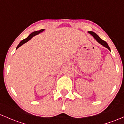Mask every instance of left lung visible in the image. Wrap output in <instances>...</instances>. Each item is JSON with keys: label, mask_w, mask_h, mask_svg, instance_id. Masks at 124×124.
<instances>
[{"label": "left lung", "mask_w": 124, "mask_h": 124, "mask_svg": "<svg viewBox=\"0 0 124 124\" xmlns=\"http://www.w3.org/2000/svg\"><path fill=\"white\" fill-rule=\"evenodd\" d=\"M88 33L89 34H90L91 36H93V38H94V39L96 40V41L98 43H99L101 45H103V46H104L105 48H106L107 49H108L110 51V47L109 46V45H108V43L106 42L105 41H104L103 40H102L100 37H99L96 33H95L93 32V31H88Z\"/></svg>", "instance_id": "obj_1"}]
</instances>
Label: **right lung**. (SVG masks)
<instances>
[{"instance_id": "1", "label": "right lung", "mask_w": 124, "mask_h": 124, "mask_svg": "<svg viewBox=\"0 0 124 124\" xmlns=\"http://www.w3.org/2000/svg\"><path fill=\"white\" fill-rule=\"evenodd\" d=\"M44 30H45V29H41V30H39V31H34V32H33L32 33H31V34H29V36H28L27 38H25V39H24V40H21V41L20 42V43H19V44H18V46H17V47H16V49H17L18 48H19V47L21 46V45H23L24 44V43H25L29 41V40H30V39H31V38H33V37L35 36H36V35H37V34H38L40 33L43 32V31H44Z\"/></svg>"}]
</instances>
